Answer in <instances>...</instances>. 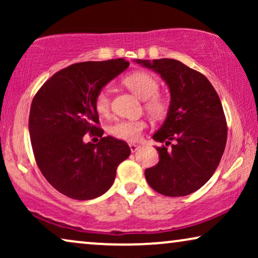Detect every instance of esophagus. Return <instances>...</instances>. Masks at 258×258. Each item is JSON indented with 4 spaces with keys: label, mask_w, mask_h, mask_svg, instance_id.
Masks as SVG:
<instances>
[{
    "label": "esophagus",
    "mask_w": 258,
    "mask_h": 258,
    "mask_svg": "<svg viewBox=\"0 0 258 258\" xmlns=\"http://www.w3.org/2000/svg\"><path fill=\"white\" fill-rule=\"evenodd\" d=\"M129 147H130V150H132V153H135V151L139 150V148H140L139 144H136V143H129Z\"/></svg>",
    "instance_id": "1"
}]
</instances>
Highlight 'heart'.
<instances>
[{
  "label": "heart",
  "mask_w": 258,
  "mask_h": 258,
  "mask_svg": "<svg viewBox=\"0 0 258 258\" xmlns=\"http://www.w3.org/2000/svg\"><path fill=\"white\" fill-rule=\"evenodd\" d=\"M123 83L136 96L144 100V108L151 116L163 118L168 112V102L163 96L157 94L160 83L156 77L147 72H135L123 80ZM95 109L98 114L107 116L110 111V90L103 88L96 94L94 100ZM148 126L144 119H119L110 125L109 132L116 139L135 142L140 140L143 130Z\"/></svg>",
  "instance_id": "b5f03b06"
}]
</instances>
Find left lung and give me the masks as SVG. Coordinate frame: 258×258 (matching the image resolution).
I'll use <instances>...</instances> for the list:
<instances>
[{"label":"left lung","instance_id":"obj_1","mask_svg":"<svg viewBox=\"0 0 258 258\" xmlns=\"http://www.w3.org/2000/svg\"><path fill=\"white\" fill-rule=\"evenodd\" d=\"M158 73L170 90V107L153 139L160 161L146 169V178L162 195L186 196L209 181L227 143V121L209 80L177 59H136ZM171 147H169L168 146Z\"/></svg>","mask_w":258,"mask_h":258}]
</instances>
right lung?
<instances>
[{"mask_svg": "<svg viewBox=\"0 0 258 258\" xmlns=\"http://www.w3.org/2000/svg\"><path fill=\"white\" fill-rule=\"evenodd\" d=\"M129 67L123 58L75 63L54 74L33 98L29 133L35 161L45 179L63 195L87 201L103 195L118 164L129 157L124 141L103 137L94 100ZM101 139L84 144L86 133Z\"/></svg>", "mask_w": 258, "mask_h": 258, "instance_id": "obj_1", "label": "right lung"}]
</instances>
